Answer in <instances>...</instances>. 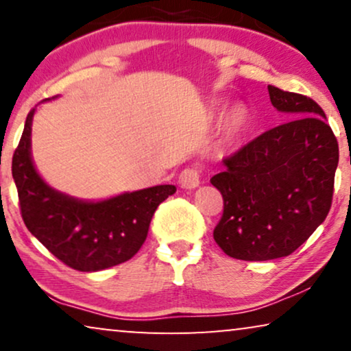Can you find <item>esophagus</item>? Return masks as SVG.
<instances>
[{"instance_id": "obj_1", "label": "esophagus", "mask_w": 351, "mask_h": 351, "mask_svg": "<svg viewBox=\"0 0 351 351\" xmlns=\"http://www.w3.org/2000/svg\"><path fill=\"white\" fill-rule=\"evenodd\" d=\"M179 185L182 189L185 190H191V189H196V186L199 185V174L198 171L195 169H190V167H186L180 172L179 176Z\"/></svg>"}]
</instances>
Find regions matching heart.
I'll list each match as a JSON object with an SVG mask.
<instances>
[{
    "instance_id": "1",
    "label": "heart",
    "mask_w": 351,
    "mask_h": 351,
    "mask_svg": "<svg viewBox=\"0 0 351 351\" xmlns=\"http://www.w3.org/2000/svg\"><path fill=\"white\" fill-rule=\"evenodd\" d=\"M247 124V112L243 105H234L223 117L220 126V141L223 145H233L241 137Z\"/></svg>"
}]
</instances>
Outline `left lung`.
<instances>
[{
  "label": "left lung",
  "instance_id": "1",
  "mask_svg": "<svg viewBox=\"0 0 351 351\" xmlns=\"http://www.w3.org/2000/svg\"><path fill=\"white\" fill-rule=\"evenodd\" d=\"M268 94L289 121L239 148L210 179L223 196L214 239L239 261L289 256L324 222L332 203L339 143L323 108L275 86Z\"/></svg>",
  "mask_w": 351,
  "mask_h": 351
}]
</instances>
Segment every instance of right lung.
Listing matches in <instances>:
<instances>
[{"instance_id":"add662e5","label":"right lung","mask_w":351,"mask_h":351,"mask_svg":"<svg viewBox=\"0 0 351 351\" xmlns=\"http://www.w3.org/2000/svg\"><path fill=\"white\" fill-rule=\"evenodd\" d=\"M35 112L33 108L28 113L12 156V177L27 228L47 251L75 270L99 271L129 261L147 239L156 208L176 193V186L156 185L100 201L78 199L54 190L33 165Z\"/></svg>"}]
</instances>
